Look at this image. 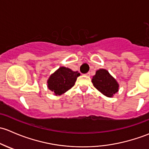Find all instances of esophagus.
<instances>
[{
  "label": "esophagus",
  "mask_w": 149,
  "mask_h": 149,
  "mask_svg": "<svg viewBox=\"0 0 149 149\" xmlns=\"http://www.w3.org/2000/svg\"><path fill=\"white\" fill-rule=\"evenodd\" d=\"M85 75H86V76H87V77H90V72H87V73H86Z\"/></svg>",
  "instance_id": "obj_1"
}]
</instances>
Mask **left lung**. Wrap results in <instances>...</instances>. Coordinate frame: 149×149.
Returning a JSON list of instances; mask_svg holds the SVG:
<instances>
[{"label":"left lung","mask_w":149,"mask_h":149,"mask_svg":"<svg viewBox=\"0 0 149 149\" xmlns=\"http://www.w3.org/2000/svg\"><path fill=\"white\" fill-rule=\"evenodd\" d=\"M92 82L97 90L107 97H113L118 91L119 85L117 81L108 71L104 69L96 71L95 74L93 77Z\"/></svg>","instance_id":"left-lung-1"}]
</instances>
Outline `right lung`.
I'll list each match as a JSON object with an SVG mask.
<instances>
[{"instance_id": "1", "label": "right lung", "mask_w": 149, "mask_h": 149, "mask_svg": "<svg viewBox=\"0 0 149 149\" xmlns=\"http://www.w3.org/2000/svg\"><path fill=\"white\" fill-rule=\"evenodd\" d=\"M80 74L70 68L61 67L54 72L47 81V86L55 95H61L74 85L77 77Z\"/></svg>"}]
</instances>
